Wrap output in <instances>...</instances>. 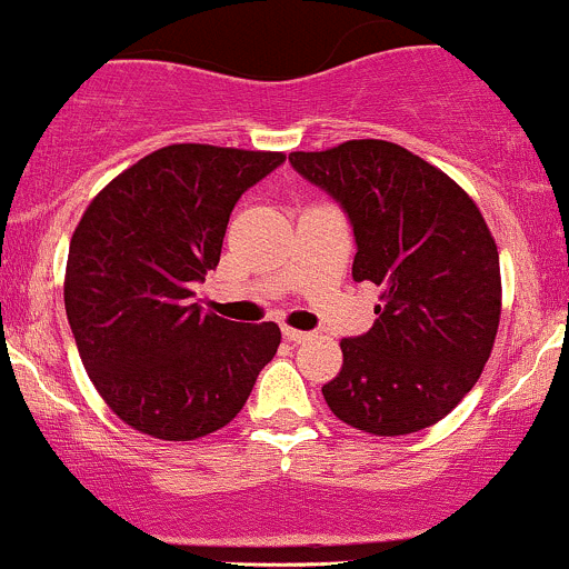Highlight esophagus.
I'll return each instance as SVG.
<instances>
[{"mask_svg": "<svg viewBox=\"0 0 569 569\" xmlns=\"http://www.w3.org/2000/svg\"><path fill=\"white\" fill-rule=\"evenodd\" d=\"M282 335H284L287 340H290V342H303V340H309V337H312V335H309V331H301V329H290V326H284V329H282Z\"/></svg>", "mask_w": 569, "mask_h": 569, "instance_id": "34e87169", "label": "esophagus"}]
</instances>
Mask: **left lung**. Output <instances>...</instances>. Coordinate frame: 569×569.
Instances as JSON below:
<instances>
[{
  "instance_id": "obj_1",
  "label": "left lung",
  "mask_w": 569,
  "mask_h": 569,
  "mask_svg": "<svg viewBox=\"0 0 569 569\" xmlns=\"http://www.w3.org/2000/svg\"><path fill=\"white\" fill-rule=\"evenodd\" d=\"M290 166L351 221L353 282L381 287L370 331L340 340L326 403L368 435L429 429L473 390L498 335V246L481 212L448 173L387 140L292 151Z\"/></svg>"
}]
</instances>
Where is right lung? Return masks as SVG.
<instances>
[{
  "label": "right lung",
  "mask_w": 569,
  "mask_h": 569,
  "mask_svg": "<svg viewBox=\"0 0 569 569\" xmlns=\"http://www.w3.org/2000/svg\"><path fill=\"white\" fill-rule=\"evenodd\" d=\"M282 162V151L166 146L77 223L66 315L93 387L134 431L188 442L223 429L277 353V323L204 312L193 287L216 271L240 196Z\"/></svg>",
  "instance_id": "obj_1"
}]
</instances>
